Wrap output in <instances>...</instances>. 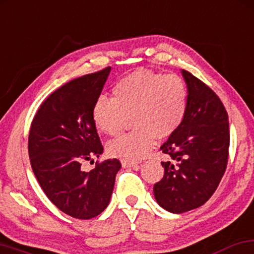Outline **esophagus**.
<instances>
[{
  "instance_id": "1",
  "label": "esophagus",
  "mask_w": 254,
  "mask_h": 254,
  "mask_svg": "<svg viewBox=\"0 0 254 254\" xmlns=\"http://www.w3.org/2000/svg\"><path fill=\"white\" fill-rule=\"evenodd\" d=\"M121 163H123L124 167H127V168H130V167H139V162H136V161L123 160V161H121Z\"/></svg>"
}]
</instances>
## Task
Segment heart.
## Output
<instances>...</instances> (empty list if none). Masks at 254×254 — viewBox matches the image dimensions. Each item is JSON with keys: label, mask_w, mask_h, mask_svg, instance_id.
Instances as JSON below:
<instances>
[{"label": "heart", "mask_w": 254, "mask_h": 254, "mask_svg": "<svg viewBox=\"0 0 254 254\" xmlns=\"http://www.w3.org/2000/svg\"><path fill=\"white\" fill-rule=\"evenodd\" d=\"M186 81L176 73L139 68L120 79L113 98L101 95L93 105L92 119L99 131L117 136L131 119L134 129L111 141V156L136 161L146 156L160 139L173 135L187 113Z\"/></svg>", "instance_id": "obj_1"}]
</instances>
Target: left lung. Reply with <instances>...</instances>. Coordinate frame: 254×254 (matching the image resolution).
Wrapping results in <instances>:
<instances>
[{
    "mask_svg": "<svg viewBox=\"0 0 254 254\" xmlns=\"http://www.w3.org/2000/svg\"><path fill=\"white\" fill-rule=\"evenodd\" d=\"M188 86L184 120L161 146L169 161L163 179L154 184V195L163 209L174 213L203 205L222 180L228 166L230 130L228 112L215 92L182 70Z\"/></svg>",
    "mask_w": 254,
    "mask_h": 254,
    "instance_id": "1",
    "label": "left lung"
}]
</instances>
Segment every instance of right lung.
I'll return each instance as SVG.
<instances>
[{"mask_svg":"<svg viewBox=\"0 0 254 254\" xmlns=\"http://www.w3.org/2000/svg\"><path fill=\"white\" fill-rule=\"evenodd\" d=\"M110 71L108 66L72 79L52 92L29 131V157L39 186L61 211L73 218H93L106 209L121 167L119 160L110 159L97 161L88 173L80 168L104 151L92 110Z\"/></svg>","mask_w":254,"mask_h":254,"instance_id":"right-lung-1","label":"right lung"}]
</instances>
